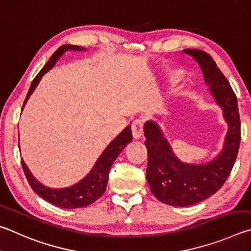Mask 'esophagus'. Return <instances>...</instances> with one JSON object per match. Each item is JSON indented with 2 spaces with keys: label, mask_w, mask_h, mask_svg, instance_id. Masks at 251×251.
<instances>
[{
  "label": "esophagus",
  "mask_w": 251,
  "mask_h": 251,
  "mask_svg": "<svg viewBox=\"0 0 251 251\" xmlns=\"http://www.w3.org/2000/svg\"><path fill=\"white\" fill-rule=\"evenodd\" d=\"M143 126H144V122L141 119H137V120H134L132 126H131V130H132V135L134 139H139L142 137L143 134Z\"/></svg>",
  "instance_id": "34e87169"
}]
</instances>
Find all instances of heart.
<instances>
[{
    "label": "heart",
    "instance_id": "1",
    "mask_svg": "<svg viewBox=\"0 0 251 251\" xmlns=\"http://www.w3.org/2000/svg\"><path fill=\"white\" fill-rule=\"evenodd\" d=\"M171 77H172V80H174V81L181 80V79L184 77L183 70H181V69L174 70V72L172 73V75H171Z\"/></svg>",
    "mask_w": 251,
    "mask_h": 251
}]
</instances>
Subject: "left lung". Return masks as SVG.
Returning a JSON list of instances; mask_svg holds the SVG:
<instances>
[{
    "label": "left lung",
    "instance_id": "8db88e82",
    "mask_svg": "<svg viewBox=\"0 0 251 251\" xmlns=\"http://www.w3.org/2000/svg\"><path fill=\"white\" fill-rule=\"evenodd\" d=\"M201 66L205 81L217 103L224 110L229 125L225 147L216 159L204 164H186L176 159L159 126L149 121L144 126L148 149L147 179L152 194L162 203L172 206H188L200 203L215 194L234 166L241 139L238 103L234 90L221 69L207 52L184 50Z\"/></svg>",
    "mask_w": 251,
    "mask_h": 251
}]
</instances>
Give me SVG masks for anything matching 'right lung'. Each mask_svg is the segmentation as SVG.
Wrapping results in <instances>:
<instances>
[{
  "label": "right lung",
  "instance_id": "obj_1",
  "mask_svg": "<svg viewBox=\"0 0 251 251\" xmlns=\"http://www.w3.org/2000/svg\"><path fill=\"white\" fill-rule=\"evenodd\" d=\"M68 50H81L82 48L75 45H68V44L61 45L58 50L51 55L50 60L45 64L41 72L36 75V77L33 79L32 85H30L29 90L27 92V96H26L25 98L23 107L25 105L26 101L29 98V96L32 95L35 88H36L37 83L41 80L43 75L48 72V70L55 65L57 59ZM131 141H132V133H131V126H129L109 144L102 154L100 155L99 159L97 160L95 166L92 168L89 174H88L85 178H82L81 181H79L78 183L68 187H47L45 185H43L42 183H39L37 179L33 176L23 160H22V168H23L25 176L27 178L30 187H32L33 191L36 193L37 195L41 196L42 199L63 208L85 207V206L94 203V201H96L103 194L105 187H107L110 168H111L114 160L117 159L121 151L126 148V144L130 143Z\"/></svg>",
  "mask_w": 251,
  "mask_h": 251
}]
</instances>
